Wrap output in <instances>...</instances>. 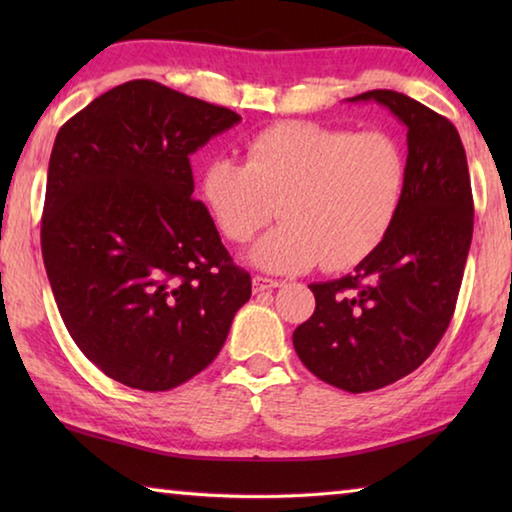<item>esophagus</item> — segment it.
<instances>
[{
  "instance_id": "obj_1",
  "label": "esophagus",
  "mask_w": 512,
  "mask_h": 512,
  "mask_svg": "<svg viewBox=\"0 0 512 512\" xmlns=\"http://www.w3.org/2000/svg\"><path fill=\"white\" fill-rule=\"evenodd\" d=\"M280 280H271V277H264V275H255L253 277V291L255 293H262V291H271L280 287Z\"/></svg>"
}]
</instances>
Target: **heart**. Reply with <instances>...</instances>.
I'll return each instance as SVG.
<instances>
[{"label":"heart","mask_w":512,"mask_h":512,"mask_svg":"<svg viewBox=\"0 0 512 512\" xmlns=\"http://www.w3.org/2000/svg\"><path fill=\"white\" fill-rule=\"evenodd\" d=\"M406 178V151L393 133L284 121L246 144V164H207L201 194L232 244H244L275 212L282 216L248 253L264 271L302 273L320 262L343 271L391 232Z\"/></svg>","instance_id":"obj_1"}]
</instances>
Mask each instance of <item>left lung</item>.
Listing matches in <instances>:
<instances>
[{
    "instance_id": "left-lung-1",
    "label": "left lung",
    "mask_w": 512,
    "mask_h": 512,
    "mask_svg": "<svg viewBox=\"0 0 512 512\" xmlns=\"http://www.w3.org/2000/svg\"><path fill=\"white\" fill-rule=\"evenodd\" d=\"M348 101H377L406 126L404 203L354 273L311 284L316 309L293 332V348L325 384L368 393L420 368L447 332L472 244L474 201L463 142L447 117L393 90Z\"/></svg>"
}]
</instances>
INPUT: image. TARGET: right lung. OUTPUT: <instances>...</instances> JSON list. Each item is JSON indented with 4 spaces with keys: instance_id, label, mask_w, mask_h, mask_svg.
Segmentation results:
<instances>
[{
    "instance_id": "obj_1",
    "label": "right lung",
    "mask_w": 512,
    "mask_h": 512,
    "mask_svg": "<svg viewBox=\"0 0 512 512\" xmlns=\"http://www.w3.org/2000/svg\"><path fill=\"white\" fill-rule=\"evenodd\" d=\"M230 108L137 79L65 121L49 158L42 259L69 336L119 384L171 391L214 361L250 275L192 198L189 155Z\"/></svg>"
}]
</instances>
